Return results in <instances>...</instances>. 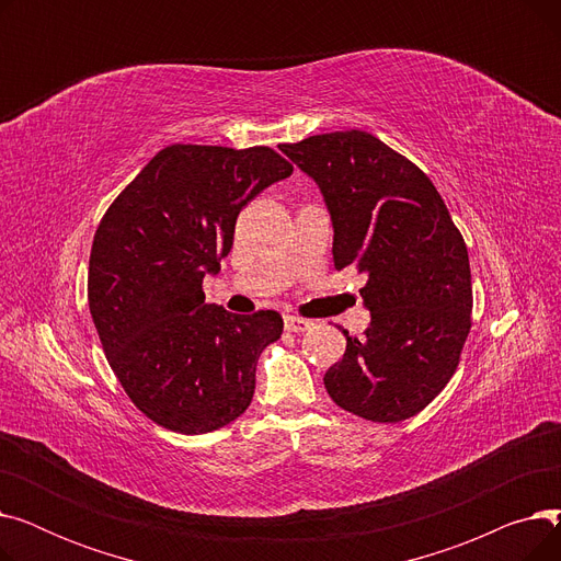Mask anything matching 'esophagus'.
<instances>
[{
  "label": "esophagus",
  "mask_w": 561,
  "mask_h": 561,
  "mask_svg": "<svg viewBox=\"0 0 561 561\" xmlns=\"http://www.w3.org/2000/svg\"><path fill=\"white\" fill-rule=\"evenodd\" d=\"M311 325H313L311 320L300 318V316H286V318H284V328H286V332H296V334H300V332L311 330Z\"/></svg>",
  "instance_id": "34e87169"
}]
</instances>
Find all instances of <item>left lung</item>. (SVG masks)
I'll return each instance as SVG.
<instances>
[{"label": "left lung", "mask_w": 561, "mask_h": 561, "mask_svg": "<svg viewBox=\"0 0 561 561\" xmlns=\"http://www.w3.org/2000/svg\"><path fill=\"white\" fill-rule=\"evenodd\" d=\"M313 176L334 222V265L366 273L370 311L325 373L330 398L373 423L423 411L450 381L468 339L473 284L463 236L430 176L368 131L282 142Z\"/></svg>", "instance_id": "obj_1"}]
</instances>
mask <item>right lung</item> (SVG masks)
I'll list each match as a JSON object with an SVG mask.
<instances>
[{
	"instance_id": "obj_1",
	"label": "right lung",
	"mask_w": 561,
	"mask_h": 561,
	"mask_svg": "<svg viewBox=\"0 0 561 561\" xmlns=\"http://www.w3.org/2000/svg\"><path fill=\"white\" fill-rule=\"evenodd\" d=\"M293 165L271 147L174 142L152 157L102 216L88 307L108 366L157 425L206 434L254 396L261 350L282 336L277 311L236 316L204 302L236 218Z\"/></svg>"
}]
</instances>
